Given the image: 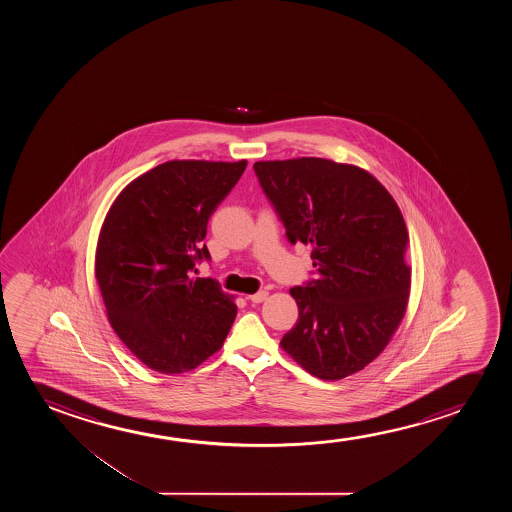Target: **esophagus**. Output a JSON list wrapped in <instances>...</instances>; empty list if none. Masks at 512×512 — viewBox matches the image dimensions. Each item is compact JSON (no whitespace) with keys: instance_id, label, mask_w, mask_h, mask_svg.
<instances>
[{"instance_id":"esophagus-1","label":"esophagus","mask_w":512,"mask_h":512,"mask_svg":"<svg viewBox=\"0 0 512 512\" xmlns=\"http://www.w3.org/2000/svg\"><path fill=\"white\" fill-rule=\"evenodd\" d=\"M266 299V290H260V292H257V294L248 295V301L253 302V304H259V302H264Z\"/></svg>"}]
</instances>
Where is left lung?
Instances as JSON below:
<instances>
[{
    "instance_id": "8db88e82",
    "label": "left lung",
    "mask_w": 512,
    "mask_h": 512,
    "mask_svg": "<svg viewBox=\"0 0 512 512\" xmlns=\"http://www.w3.org/2000/svg\"><path fill=\"white\" fill-rule=\"evenodd\" d=\"M253 169L288 241L311 246L316 267V280L290 288L299 320L281 348L325 381L362 371L406 315L411 267L399 206L351 164L301 157Z\"/></svg>"
}]
</instances>
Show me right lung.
<instances>
[{"mask_svg": "<svg viewBox=\"0 0 512 512\" xmlns=\"http://www.w3.org/2000/svg\"><path fill=\"white\" fill-rule=\"evenodd\" d=\"M246 161H169L138 176L106 215L96 280L115 334L143 364L180 374L222 348L236 304L218 281L192 278L210 260L213 211Z\"/></svg>", "mask_w": 512, "mask_h": 512, "instance_id": "add662e5", "label": "right lung"}]
</instances>
